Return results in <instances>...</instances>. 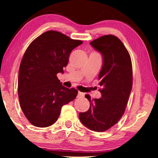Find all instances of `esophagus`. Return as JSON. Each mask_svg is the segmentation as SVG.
Returning a JSON list of instances; mask_svg holds the SVG:
<instances>
[{"label":"esophagus","mask_w":158,"mask_h":158,"mask_svg":"<svg viewBox=\"0 0 158 158\" xmlns=\"http://www.w3.org/2000/svg\"><path fill=\"white\" fill-rule=\"evenodd\" d=\"M85 96V94H83V93L82 92H78V94H77V97H79V98H81V97H83Z\"/></svg>","instance_id":"esophagus-1"}]
</instances>
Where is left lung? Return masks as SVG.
<instances>
[{
  "instance_id": "1",
  "label": "left lung",
  "mask_w": 158,
  "mask_h": 158,
  "mask_svg": "<svg viewBox=\"0 0 158 158\" xmlns=\"http://www.w3.org/2000/svg\"><path fill=\"white\" fill-rule=\"evenodd\" d=\"M90 44L103 55L98 75L102 96L91 100L85 95L90 108L80 113L79 118L90 130L101 132L115 125L124 113L132 88V64L128 51L116 36H102Z\"/></svg>"
}]
</instances>
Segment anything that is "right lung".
Here are the masks:
<instances>
[{
  "label": "right lung",
  "mask_w": 158,
  "mask_h": 158,
  "mask_svg": "<svg viewBox=\"0 0 158 158\" xmlns=\"http://www.w3.org/2000/svg\"><path fill=\"white\" fill-rule=\"evenodd\" d=\"M82 43L61 32L47 31L27 47L19 68L18 94L23 113L34 126L52 125L62 106L77 96V90L62 85L57 74L64 73L71 52Z\"/></svg>",
  "instance_id": "right-lung-1"
}]
</instances>
